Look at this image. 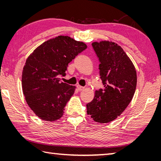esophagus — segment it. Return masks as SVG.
I'll return each instance as SVG.
<instances>
[{"instance_id":"1","label":"esophagus","mask_w":161,"mask_h":161,"mask_svg":"<svg viewBox=\"0 0 161 161\" xmlns=\"http://www.w3.org/2000/svg\"><path fill=\"white\" fill-rule=\"evenodd\" d=\"M77 90L79 91H83L84 89V88L81 87V86H80V85H77Z\"/></svg>"}]
</instances>
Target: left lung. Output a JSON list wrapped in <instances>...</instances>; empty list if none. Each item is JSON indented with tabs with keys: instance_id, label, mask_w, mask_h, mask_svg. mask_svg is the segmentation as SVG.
I'll list each match as a JSON object with an SVG mask.
<instances>
[{
	"instance_id": "left-lung-1",
	"label": "left lung",
	"mask_w": 161,
	"mask_h": 161,
	"mask_svg": "<svg viewBox=\"0 0 161 161\" xmlns=\"http://www.w3.org/2000/svg\"><path fill=\"white\" fill-rule=\"evenodd\" d=\"M92 46L100 61L104 89L95 91L93 100L86 104L87 114L95 122L108 123L120 115L131 102L137 75L132 61L117 43L102 41Z\"/></svg>"
}]
</instances>
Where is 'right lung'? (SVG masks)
<instances>
[{"mask_svg": "<svg viewBox=\"0 0 161 161\" xmlns=\"http://www.w3.org/2000/svg\"><path fill=\"white\" fill-rule=\"evenodd\" d=\"M83 42L68 36L47 40L26 60L22 73V88L27 104L39 118L55 121L74 94L75 86L61 82L68 65L86 49Z\"/></svg>", "mask_w": 161, "mask_h": 161, "instance_id": "1", "label": "right lung"}]
</instances>
